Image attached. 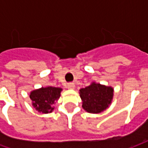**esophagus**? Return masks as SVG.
<instances>
[{"label":"esophagus","mask_w":148,"mask_h":148,"mask_svg":"<svg viewBox=\"0 0 148 148\" xmlns=\"http://www.w3.org/2000/svg\"><path fill=\"white\" fill-rule=\"evenodd\" d=\"M74 87H75V86H74V83H69L67 85V88L70 90H73V89H74Z\"/></svg>","instance_id":"esophagus-1"}]
</instances>
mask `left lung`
Wrapping results in <instances>:
<instances>
[{
	"mask_svg": "<svg viewBox=\"0 0 148 148\" xmlns=\"http://www.w3.org/2000/svg\"><path fill=\"white\" fill-rule=\"evenodd\" d=\"M79 91L82 108L90 113H100L106 110L113 97L112 87L96 82H92Z\"/></svg>",
	"mask_w": 148,
	"mask_h": 148,
	"instance_id": "1",
	"label": "left lung"
}]
</instances>
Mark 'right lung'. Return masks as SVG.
<instances>
[{"label": "right lung", "mask_w": 148, "mask_h": 148, "mask_svg": "<svg viewBox=\"0 0 148 148\" xmlns=\"http://www.w3.org/2000/svg\"><path fill=\"white\" fill-rule=\"evenodd\" d=\"M62 90V89L58 87L47 86L32 91L30 98L32 106L39 112H51L54 110V104L60 97Z\"/></svg>", "instance_id": "right-lung-1"}]
</instances>
